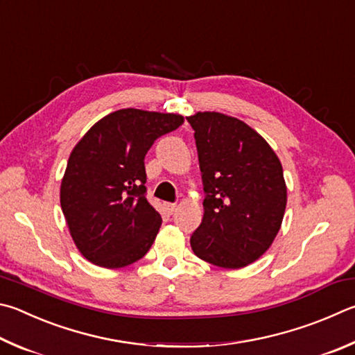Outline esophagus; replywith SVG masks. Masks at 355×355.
Segmentation results:
<instances>
[{
  "instance_id": "34e87169",
  "label": "esophagus",
  "mask_w": 355,
  "mask_h": 355,
  "mask_svg": "<svg viewBox=\"0 0 355 355\" xmlns=\"http://www.w3.org/2000/svg\"><path fill=\"white\" fill-rule=\"evenodd\" d=\"M164 209L169 212V214H172V212L177 209V205L175 203H164Z\"/></svg>"
}]
</instances>
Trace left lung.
Segmentation results:
<instances>
[{
    "mask_svg": "<svg viewBox=\"0 0 355 355\" xmlns=\"http://www.w3.org/2000/svg\"><path fill=\"white\" fill-rule=\"evenodd\" d=\"M188 121L206 194L192 251L212 266L247 267L272 247L284 218L281 161L254 128L233 116L197 112Z\"/></svg>",
    "mask_w": 355,
    "mask_h": 355,
    "instance_id": "obj_1",
    "label": "left lung"
}]
</instances>
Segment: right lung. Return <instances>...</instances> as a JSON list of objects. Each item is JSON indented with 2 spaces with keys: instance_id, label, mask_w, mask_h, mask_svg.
<instances>
[{
  "instance_id": "1",
  "label": "right lung",
  "mask_w": 355,
  "mask_h": 355,
  "mask_svg": "<svg viewBox=\"0 0 355 355\" xmlns=\"http://www.w3.org/2000/svg\"><path fill=\"white\" fill-rule=\"evenodd\" d=\"M183 122L182 114L122 108L74 146L60 206L77 250L94 266L127 267L152 247L161 216L146 198L144 158L153 141Z\"/></svg>"
}]
</instances>
